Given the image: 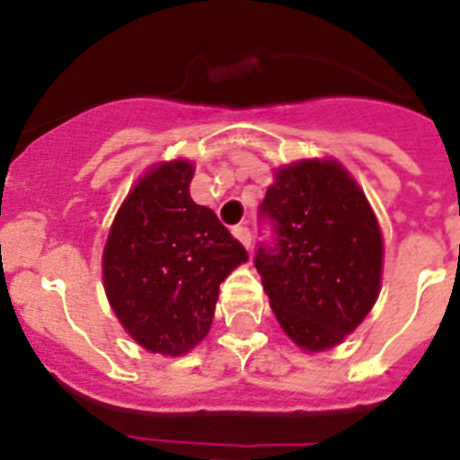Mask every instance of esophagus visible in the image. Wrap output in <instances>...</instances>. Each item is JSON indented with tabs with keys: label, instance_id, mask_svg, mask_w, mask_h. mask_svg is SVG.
Segmentation results:
<instances>
[{
	"label": "esophagus",
	"instance_id": "esophagus-1",
	"mask_svg": "<svg viewBox=\"0 0 460 460\" xmlns=\"http://www.w3.org/2000/svg\"><path fill=\"white\" fill-rule=\"evenodd\" d=\"M234 235L240 240V243H243V245L247 247V250H250V247H252V234H250V229H247V226H243V225L234 226Z\"/></svg>",
	"mask_w": 460,
	"mask_h": 460
}]
</instances>
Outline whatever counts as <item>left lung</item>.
<instances>
[{
    "label": "left lung",
    "mask_w": 460,
    "mask_h": 460,
    "mask_svg": "<svg viewBox=\"0 0 460 460\" xmlns=\"http://www.w3.org/2000/svg\"><path fill=\"white\" fill-rule=\"evenodd\" d=\"M272 245L254 266L281 330L300 346L332 349L374 307L383 235L369 201L337 160H300L275 172L261 204Z\"/></svg>",
    "instance_id": "left-lung-1"
}]
</instances>
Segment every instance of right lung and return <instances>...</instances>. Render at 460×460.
Listing matches in <instances>:
<instances>
[{
  "mask_svg": "<svg viewBox=\"0 0 460 460\" xmlns=\"http://www.w3.org/2000/svg\"><path fill=\"white\" fill-rule=\"evenodd\" d=\"M194 167L148 169L119 208L102 252L111 309L139 346L183 355L208 334L220 284L247 261L217 215L194 204Z\"/></svg>",
  "mask_w": 460,
  "mask_h": 460,
  "instance_id": "1",
  "label": "right lung"
}]
</instances>
